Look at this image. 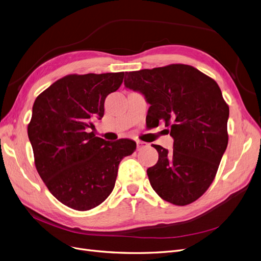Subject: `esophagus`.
Segmentation results:
<instances>
[{
	"instance_id": "1",
	"label": "esophagus",
	"mask_w": 261,
	"mask_h": 261,
	"mask_svg": "<svg viewBox=\"0 0 261 261\" xmlns=\"http://www.w3.org/2000/svg\"><path fill=\"white\" fill-rule=\"evenodd\" d=\"M144 147H147V143H144L142 141H137V149L138 150H140Z\"/></svg>"
}]
</instances>
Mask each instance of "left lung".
I'll return each instance as SVG.
<instances>
[{
  "mask_svg": "<svg viewBox=\"0 0 261 261\" xmlns=\"http://www.w3.org/2000/svg\"><path fill=\"white\" fill-rule=\"evenodd\" d=\"M124 87L150 105L146 122H166L173 149L152 145L157 163L147 169L152 189L175 205H187L214 180L228 145L229 108L217 83L186 64L127 72Z\"/></svg>",
  "mask_w": 261,
  "mask_h": 261,
  "instance_id": "obj_1",
  "label": "left lung"
}]
</instances>
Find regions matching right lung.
Instances as JSON below:
<instances>
[{
    "label": "right lung",
    "mask_w": 261,
    "mask_h": 261,
    "mask_svg": "<svg viewBox=\"0 0 261 261\" xmlns=\"http://www.w3.org/2000/svg\"><path fill=\"white\" fill-rule=\"evenodd\" d=\"M123 77V72L67 75L33 104L28 137L36 170L53 196L71 208L101 204L114 189L121 159L136 150L132 140L110 142L88 131Z\"/></svg>",
    "instance_id": "obj_1"
}]
</instances>
